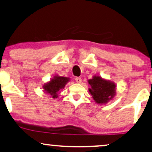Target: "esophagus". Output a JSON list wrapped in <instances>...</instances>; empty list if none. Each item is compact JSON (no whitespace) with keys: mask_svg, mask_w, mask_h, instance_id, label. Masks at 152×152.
<instances>
[{"mask_svg":"<svg viewBox=\"0 0 152 152\" xmlns=\"http://www.w3.org/2000/svg\"><path fill=\"white\" fill-rule=\"evenodd\" d=\"M75 80H76V82L77 83H82V78H79V77H76V78H75Z\"/></svg>","mask_w":152,"mask_h":152,"instance_id":"obj_1","label":"esophagus"}]
</instances>
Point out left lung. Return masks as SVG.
Segmentation results:
<instances>
[{
	"label": "left lung",
	"mask_w": 152,
	"mask_h": 152,
	"mask_svg": "<svg viewBox=\"0 0 152 152\" xmlns=\"http://www.w3.org/2000/svg\"><path fill=\"white\" fill-rule=\"evenodd\" d=\"M89 92L95 102L98 104H105L116 96V85L112 81L95 75L88 80Z\"/></svg>",
	"instance_id": "1"
}]
</instances>
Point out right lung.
I'll return each instance as SVG.
<instances>
[{"mask_svg": "<svg viewBox=\"0 0 152 152\" xmlns=\"http://www.w3.org/2000/svg\"><path fill=\"white\" fill-rule=\"evenodd\" d=\"M69 80L70 78L67 77L56 75L48 82L44 83L42 86V88L47 94L55 99L58 97V91L61 89H64L65 86L67 83H69Z\"/></svg>", "mask_w": 152, "mask_h": 152, "instance_id": "add662e5", "label": "right lung"}]
</instances>
